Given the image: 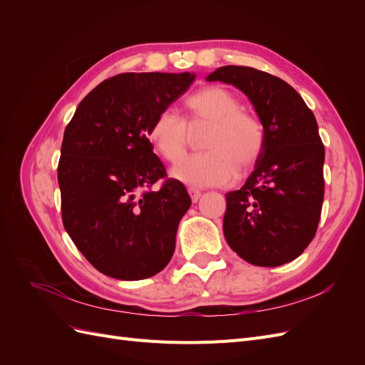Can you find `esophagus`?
Here are the masks:
<instances>
[{
    "instance_id": "1",
    "label": "esophagus",
    "mask_w": 365,
    "mask_h": 365,
    "mask_svg": "<svg viewBox=\"0 0 365 365\" xmlns=\"http://www.w3.org/2000/svg\"><path fill=\"white\" fill-rule=\"evenodd\" d=\"M189 195H190L193 202H197V201H200V197H201L202 193H201L200 190H197V189H195V187H190V189H189Z\"/></svg>"
}]
</instances>
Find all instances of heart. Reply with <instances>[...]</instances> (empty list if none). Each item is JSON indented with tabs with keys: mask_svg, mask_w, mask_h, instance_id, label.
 <instances>
[{
	"mask_svg": "<svg viewBox=\"0 0 365 365\" xmlns=\"http://www.w3.org/2000/svg\"><path fill=\"white\" fill-rule=\"evenodd\" d=\"M190 126L210 123L202 140L205 152L182 158L172 176L195 187H216L236 178L237 168L247 170L257 163L264 146L262 121L244 111L239 97L222 86H205L187 97L184 103ZM148 138L160 155L176 163L187 149L189 127L170 109H164L150 121Z\"/></svg>",
	"mask_w": 365,
	"mask_h": 365,
	"instance_id": "1",
	"label": "heart"
}]
</instances>
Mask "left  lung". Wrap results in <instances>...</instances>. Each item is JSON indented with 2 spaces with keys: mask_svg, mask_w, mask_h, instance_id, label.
<instances>
[{
  "mask_svg": "<svg viewBox=\"0 0 365 365\" xmlns=\"http://www.w3.org/2000/svg\"><path fill=\"white\" fill-rule=\"evenodd\" d=\"M207 81L245 93L264 129L254 172L225 195V239L248 263L280 267L311 244L322 216L324 145L315 115L289 83L269 73L227 65Z\"/></svg>",
  "mask_w": 365,
  "mask_h": 365,
  "instance_id": "8db88e82",
  "label": "left lung"
}]
</instances>
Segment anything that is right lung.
I'll return each mask as SVG.
<instances>
[{
    "mask_svg": "<svg viewBox=\"0 0 365 365\" xmlns=\"http://www.w3.org/2000/svg\"><path fill=\"white\" fill-rule=\"evenodd\" d=\"M190 73H121L77 106L58 165L62 222L86 260L109 277L141 280L173 256L192 200L168 178L148 138L150 121L180 98ZM160 179V190L151 187Z\"/></svg>",
    "mask_w": 365,
    "mask_h": 365,
    "instance_id": "add662e5",
    "label": "right lung"
}]
</instances>
